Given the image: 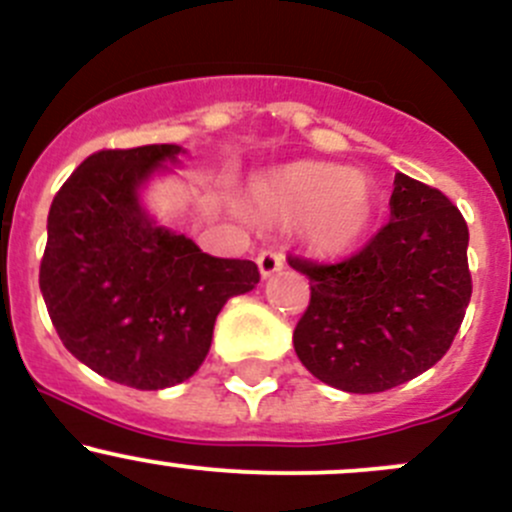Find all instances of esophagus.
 <instances>
[{"label": "esophagus", "mask_w": 512, "mask_h": 512, "mask_svg": "<svg viewBox=\"0 0 512 512\" xmlns=\"http://www.w3.org/2000/svg\"><path fill=\"white\" fill-rule=\"evenodd\" d=\"M256 261H258V271H261L263 278L273 276V273L281 271L283 268V254L276 249H263L261 254H258Z\"/></svg>", "instance_id": "obj_1"}]
</instances>
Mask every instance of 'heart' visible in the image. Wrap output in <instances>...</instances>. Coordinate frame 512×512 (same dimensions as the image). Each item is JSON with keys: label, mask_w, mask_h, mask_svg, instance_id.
<instances>
[{"label": "heart", "mask_w": 512, "mask_h": 512, "mask_svg": "<svg viewBox=\"0 0 512 512\" xmlns=\"http://www.w3.org/2000/svg\"><path fill=\"white\" fill-rule=\"evenodd\" d=\"M254 197L268 219L298 224L318 254L345 256L370 234L377 202L360 172L323 162H295L256 179Z\"/></svg>", "instance_id": "1"}]
</instances>
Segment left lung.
Instances as JSON below:
<instances>
[{
	"label": "left lung",
	"instance_id": "obj_1",
	"mask_svg": "<svg viewBox=\"0 0 512 512\" xmlns=\"http://www.w3.org/2000/svg\"><path fill=\"white\" fill-rule=\"evenodd\" d=\"M387 224L337 263L288 256L310 278L295 355L330 387L374 394L434 367L471 300L468 226L439 189L394 177Z\"/></svg>",
	"mask_w": 512,
	"mask_h": 512
}]
</instances>
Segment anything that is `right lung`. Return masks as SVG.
<instances>
[{"label":"right lung","mask_w":512,"mask_h":512,"mask_svg":"<svg viewBox=\"0 0 512 512\" xmlns=\"http://www.w3.org/2000/svg\"><path fill=\"white\" fill-rule=\"evenodd\" d=\"M179 152H93L49 209L39 286L51 323L76 360L125 387L165 389L192 377L219 310L261 278L254 261L204 254L142 209L140 187Z\"/></svg>","instance_id":"obj_1"}]
</instances>
